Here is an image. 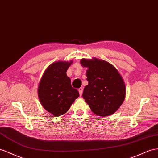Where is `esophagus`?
<instances>
[{
  "label": "esophagus",
  "instance_id": "34e87169",
  "mask_svg": "<svg viewBox=\"0 0 158 158\" xmlns=\"http://www.w3.org/2000/svg\"><path fill=\"white\" fill-rule=\"evenodd\" d=\"M78 91H79V95H80V96H81L82 95V94H83V89L82 88V87H80L79 89H78Z\"/></svg>",
  "mask_w": 158,
  "mask_h": 158
}]
</instances>
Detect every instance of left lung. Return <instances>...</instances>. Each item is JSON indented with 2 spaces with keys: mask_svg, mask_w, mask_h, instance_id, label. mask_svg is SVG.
I'll use <instances>...</instances> for the list:
<instances>
[{
  "mask_svg": "<svg viewBox=\"0 0 158 158\" xmlns=\"http://www.w3.org/2000/svg\"><path fill=\"white\" fill-rule=\"evenodd\" d=\"M81 64L87 67L88 85L83 98L95 114L106 117L114 114L123 102L125 86L118 71L105 60L82 59Z\"/></svg>",
  "mask_w": 158,
  "mask_h": 158,
  "instance_id": "obj_1",
  "label": "left lung"
}]
</instances>
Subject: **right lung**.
Segmentation results:
<instances>
[{
  "label": "right lung",
  "instance_id": "obj_1",
  "mask_svg": "<svg viewBox=\"0 0 158 158\" xmlns=\"http://www.w3.org/2000/svg\"><path fill=\"white\" fill-rule=\"evenodd\" d=\"M69 63L58 61L52 63L44 72L38 87L40 103L55 116H60L69 110L72 103L79 96L73 88L71 79L67 76Z\"/></svg>",
  "mask_w": 158,
  "mask_h": 158
}]
</instances>
